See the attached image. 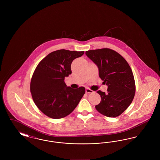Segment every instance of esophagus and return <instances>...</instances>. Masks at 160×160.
Returning a JSON list of instances; mask_svg holds the SVG:
<instances>
[{
  "label": "esophagus",
  "instance_id": "obj_1",
  "mask_svg": "<svg viewBox=\"0 0 160 160\" xmlns=\"http://www.w3.org/2000/svg\"><path fill=\"white\" fill-rule=\"evenodd\" d=\"M93 91H92L91 89H90L89 88H86V93H93Z\"/></svg>",
  "mask_w": 160,
  "mask_h": 160
}]
</instances>
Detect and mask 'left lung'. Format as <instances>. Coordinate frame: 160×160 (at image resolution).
Returning <instances> with one entry per match:
<instances>
[{
	"label": "left lung",
	"instance_id": "8db88e82",
	"mask_svg": "<svg viewBox=\"0 0 160 160\" xmlns=\"http://www.w3.org/2000/svg\"><path fill=\"white\" fill-rule=\"evenodd\" d=\"M99 69V76L108 86L107 92L98 91L101 102L95 106L101 114L115 118L122 114L134 99L136 84L129 64L120 54L110 48L86 52Z\"/></svg>",
	"mask_w": 160,
	"mask_h": 160
}]
</instances>
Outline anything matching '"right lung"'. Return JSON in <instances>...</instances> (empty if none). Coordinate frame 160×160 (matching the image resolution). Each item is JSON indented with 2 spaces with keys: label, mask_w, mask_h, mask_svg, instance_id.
<instances>
[{
  "label": "right lung",
  "mask_w": 160,
  "mask_h": 160,
  "mask_svg": "<svg viewBox=\"0 0 160 160\" xmlns=\"http://www.w3.org/2000/svg\"><path fill=\"white\" fill-rule=\"evenodd\" d=\"M84 52L59 50L38 63L31 79V94L38 108L49 118L61 119L70 114L85 93V88L67 87L65 78L71 74V65Z\"/></svg>",
  "instance_id": "right-lung-1"
}]
</instances>
